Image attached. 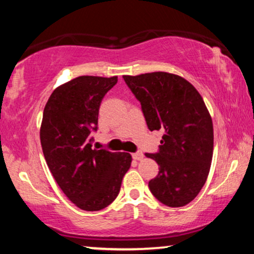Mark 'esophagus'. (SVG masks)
Listing matches in <instances>:
<instances>
[{"label": "esophagus", "mask_w": 254, "mask_h": 254, "mask_svg": "<svg viewBox=\"0 0 254 254\" xmlns=\"http://www.w3.org/2000/svg\"><path fill=\"white\" fill-rule=\"evenodd\" d=\"M132 158L134 159V160H143L144 154L141 153V152H136V153L132 154Z\"/></svg>", "instance_id": "34e87169"}]
</instances>
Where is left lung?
<instances>
[{
  "label": "left lung",
  "mask_w": 254,
  "mask_h": 254,
  "mask_svg": "<svg viewBox=\"0 0 254 254\" xmlns=\"http://www.w3.org/2000/svg\"><path fill=\"white\" fill-rule=\"evenodd\" d=\"M141 104L148 129L164 131L158 153H146L159 165L148 182L155 198L184 207L207 181L214 151V127L200 93L182 76L166 72L123 75Z\"/></svg>",
  "instance_id": "left-lung-1"
}]
</instances>
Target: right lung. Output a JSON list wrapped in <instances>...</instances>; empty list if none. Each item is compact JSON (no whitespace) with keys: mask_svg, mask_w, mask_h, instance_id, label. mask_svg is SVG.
<instances>
[{"mask_svg":"<svg viewBox=\"0 0 254 254\" xmlns=\"http://www.w3.org/2000/svg\"><path fill=\"white\" fill-rule=\"evenodd\" d=\"M117 76H77L53 90L43 113L40 143L54 180L68 200L86 211L117 197L131 166L130 153L92 148L99 109Z\"/></svg>","mask_w":254,"mask_h":254,"instance_id":"1","label":"right lung"}]
</instances>
